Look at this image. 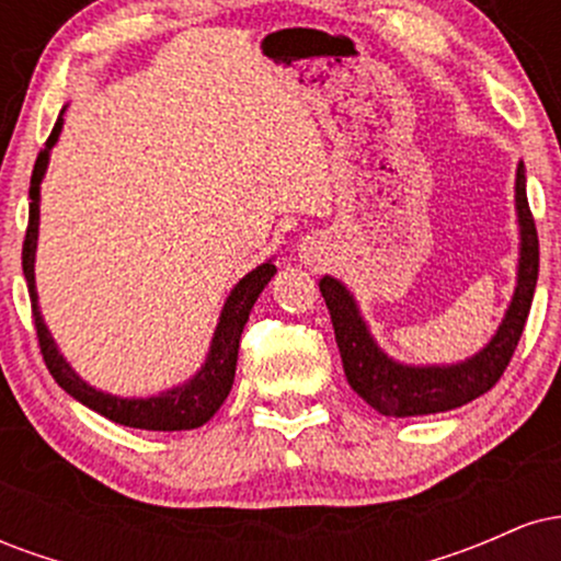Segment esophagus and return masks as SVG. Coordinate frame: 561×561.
<instances>
[{
	"label": "esophagus",
	"mask_w": 561,
	"mask_h": 561,
	"mask_svg": "<svg viewBox=\"0 0 561 561\" xmlns=\"http://www.w3.org/2000/svg\"><path fill=\"white\" fill-rule=\"evenodd\" d=\"M300 259H306V261L319 259V240H313V237L302 240L300 242Z\"/></svg>",
	"instance_id": "1"
}]
</instances>
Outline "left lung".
I'll return each mask as SVG.
<instances>
[{"label": "left lung", "mask_w": 561, "mask_h": 561, "mask_svg": "<svg viewBox=\"0 0 561 561\" xmlns=\"http://www.w3.org/2000/svg\"><path fill=\"white\" fill-rule=\"evenodd\" d=\"M514 205H517L519 221L517 287H514L512 302H508L504 321L499 324L491 343L467 362L443 366H411L392 362L371 337L351 289L334 276H321L319 289L324 295L327 308H330L334 340H337L340 358H343L347 385L379 414L424 416L459 409V405L491 390L504 375L514 356V347L523 337L538 282V231L530 205H527L525 163L517 165Z\"/></svg>", "instance_id": "8db88e82"}]
</instances>
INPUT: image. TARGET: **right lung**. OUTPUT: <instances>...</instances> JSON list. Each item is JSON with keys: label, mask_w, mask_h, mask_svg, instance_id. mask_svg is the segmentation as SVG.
Listing matches in <instances>:
<instances>
[{"label": "right lung", "mask_w": 561, "mask_h": 561, "mask_svg": "<svg viewBox=\"0 0 561 561\" xmlns=\"http://www.w3.org/2000/svg\"><path fill=\"white\" fill-rule=\"evenodd\" d=\"M62 111H66V107H62ZM60 131H62V113L60 118H57V124L53 128V134H49L44 150L38 152L34 173H31L28 229H25V242H23V274H25V282H28L36 337H38V347H42L44 364H47L49 375L55 377V382L60 385L68 396H73L76 401L87 405V409L96 411V414H102L105 420H111L115 424H124V427H137V430H156V433H176V430L203 427V424L208 422L218 409H221V403L227 401L231 382H234L237 351H240L244 321H248L250 311H253V302L259 300L263 287L272 282V276L276 274V266L272 261H266L237 282L234 289L229 293L227 302H224L221 317H218L214 340H210L208 358H205V364L199 366V371L190 379V382L176 385V388L163 390L150 398H121L87 385L73 369H70V364L62 358V353L57 351L47 324H44L42 311H38L36 276H34L36 237H38V190H42V179L44 173H47L49 152H53V147L57 145Z\"/></svg>", "instance_id": "add662e5"}]
</instances>
